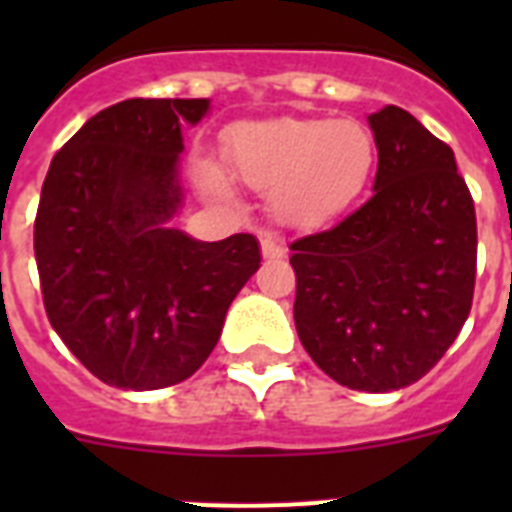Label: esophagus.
Here are the masks:
<instances>
[{"label":"esophagus","instance_id":"obj_1","mask_svg":"<svg viewBox=\"0 0 512 512\" xmlns=\"http://www.w3.org/2000/svg\"><path fill=\"white\" fill-rule=\"evenodd\" d=\"M260 249H263L265 260H281V257L287 255V249H284L276 233H263L260 236Z\"/></svg>","mask_w":512,"mask_h":512}]
</instances>
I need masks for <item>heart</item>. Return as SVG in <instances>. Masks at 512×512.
<instances>
[{
  "label": "heart",
  "instance_id": "heart-1",
  "mask_svg": "<svg viewBox=\"0 0 512 512\" xmlns=\"http://www.w3.org/2000/svg\"><path fill=\"white\" fill-rule=\"evenodd\" d=\"M231 170L255 191H271L273 212L295 228H316L348 212L372 183L377 143L348 119L281 116L228 130Z\"/></svg>",
  "mask_w": 512,
  "mask_h": 512
}]
</instances>
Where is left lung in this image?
Masks as SVG:
<instances>
[{
  "mask_svg": "<svg viewBox=\"0 0 512 512\" xmlns=\"http://www.w3.org/2000/svg\"><path fill=\"white\" fill-rule=\"evenodd\" d=\"M374 196L329 231L289 244L295 327L321 372L388 393L441 361L476 287V207L454 151L409 111L369 116Z\"/></svg>",
  "mask_w": 512,
  "mask_h": 512,
  "instance_id": "obj_1",
  "label": "left lung"
}]
</instances>
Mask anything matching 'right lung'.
I'll return each instance as SVG.
<instances>
[{"label": "right lung", "instance_id": "right-lung-1", "mask_svg": "<svg viewBox=\"0 0 512 512\" xmlns=\"http://www.w3.org/2000/svg\"><path fill=\"white\" fill-rule=\"evenodd\" d=\"M207 98H132L95 114L44 177L34 255L52 329L98 380L156 390L188 380L260 268L252 233L196 241L167 220L183 191V122Z\"/></svg>", "mask_w": 512, "mask_h": 512}]
</instances>
